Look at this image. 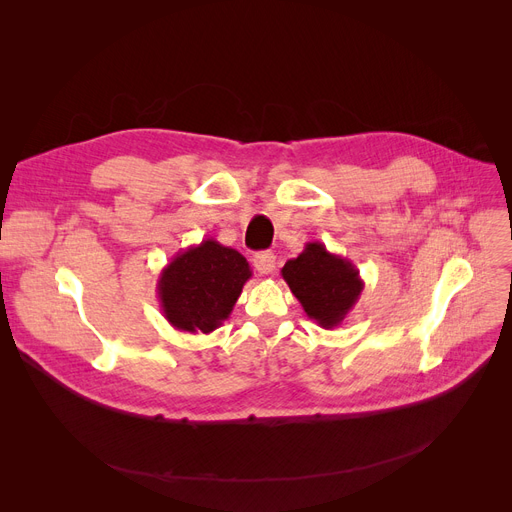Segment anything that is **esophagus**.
<instances>
[{
    "label": "esophagus",
    "instance_id": "34e87169",
    "mask_svg": "<svg viewBox=\"0 0 512 512\" xmlns=\"http://www.w3.org/2000/svg\"><path fill=\"white\" fill-rule=\"evenodd\" d=\"M253 263H255V270L259 274H274V270H276V255L270 253V251L257 253Z\"/></svg>",
    "mask_w": 512,
    "mask_h": 512
}]
</instances>
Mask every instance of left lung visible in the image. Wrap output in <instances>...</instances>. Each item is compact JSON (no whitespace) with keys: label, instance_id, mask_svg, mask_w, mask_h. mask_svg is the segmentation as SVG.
I'll list each match as a JSON object with an SVG mask.
<instances>
[{"label":"left lung","instance_id":"left-lung-1","mask_svg":"<svg viewBox=\"0 0 512 512\" xmlns=\"http://www.w3.org/2000/svg\"><path fill=\"white\" fill-rule=\"evenodd\" d=\"M282 278L319 328H338L357 305L363 280L346 257L334 255L321 242H307L303 253L288 259Z\"/></svg>","mask_w":512,"mask_h":512}]
</instances>
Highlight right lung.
Wrapping results in <instances>:
<instances>
[{"instance_id": "right-lung-1", "label": "right lung", "mask_w": 512, "mask_h": 512, "mask_svg": "<svg viewBox=\"0 0 512 512\" xmlns=\"http://www.w3.org/2000/svg\"><path fill=\"white\" fill-rule=\"evenodd\" d=\"M251 276L249 261L236 249L207 238L180 251L161 270L157 280L161 311L180 332L209 334L230 317Z\"/></svg>"}]
</instances>
